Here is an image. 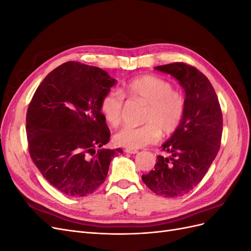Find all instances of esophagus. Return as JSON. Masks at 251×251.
Segmentation results:
<instances>
[{"instance_id":"obj_1","label":"esophagus","mask_w":251,"mask_h":251,"mask_svg":"<svg viewBox=\"0 0 251 251\" xmlns=\"http://www.w3.org/2000/svg\"><path fill=\"white\" fill-rule=\"evenodd\" d=\"M125 151L127 154H137L138 153L137 150H131V149H126Z\"/></svg>"}]
</instances>
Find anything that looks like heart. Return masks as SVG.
Here are the masks:
<instances>
[{"label": "heart", "mask_w": 251, "mask_h": 251, "mask_svg": "<svg viewBox=\"0 0 251 251\" xmlns=\"http://www.w3.org/2000/svg\"><path fill=\"white\" fill-rule=\"evenodd\" d=\"M123 93L130 100L146 104L141 126H126L114 135L117 146L136 150L155 143L164 136L178 130L185 112V100L171 83L155 75H143L127 81ZM124 95L112 90L100 101V111L105 121L117 126L123 119Z\"/></svg>", "instance_id": "b5f03b06"}]
</instances>
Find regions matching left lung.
I'll list each match as a JSON object with an SVG mask.
<instances>
[{
  "label": "left lung",
  "mask_w": 251,
  "mask_h": 251,
  "mask_svg": "<svg viewBox=\"0 0 251 251\" xmlns=\"http://www.w3.org/2000/svg\"><path fill=\"white\" fill-rule=\"evenodd\" d=\"M155 69L171 74L184 89L185 112L178 130L162 144L170 157L158 156L142 181L155 194L174 198L192 191L207 173L221 146L223 117L214 87L197 68L173 63Z\"/></svg>",
  "instance_id": "obj_1"
}]
</instances>
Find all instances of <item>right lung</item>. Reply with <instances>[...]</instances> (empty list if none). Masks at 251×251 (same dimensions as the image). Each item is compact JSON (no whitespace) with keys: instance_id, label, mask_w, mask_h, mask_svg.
Returning a JSON list of instances; mask_svg holds the SVG:
<instances>
[{"instance_id":"add662e5","label":"right lung","mask_w":251,"mask_h":251,"mask_svg":"<svg viewBox=\"0 0 251 251\" xmlns=\"http://www.w3.org/2000/svg\"><path fill=\"white\" fill-rule=\"evenodd\" d=\"M115 83L100 68L67 62L44 78L29 103L30 157L43 177L67 196L95 192L112 158L124 153L100 149L111 136L100 101Z\"/></svg>"}]
</instances>
